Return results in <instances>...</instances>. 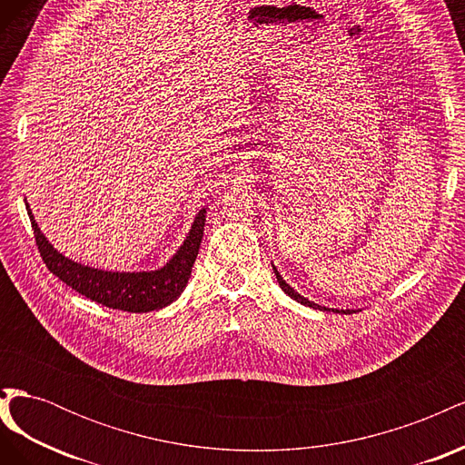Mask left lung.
Wrapping results in <instances>:
<instances>
[{
    "instance_id": "obj_1",
    "label": "left lung",
    "mask_w": 465,
    "mask_h": 465,
    "mask_svg": "<svg viewBox=\"0 0 465 465\" xmlns=\"http://www.w3.org/2000/svg\"><path fill=\"white\" fill-rule=\"evenodd\" d=\"M273 272H275V277H277V283H279V287L281 289H283V292L285 294H289V297L292 299V301H297V302H301V304H304V306H311V308H318V311H331V312H340V314H353L355 311H351V308H347V311H343V308H341V311H337V308H326V306H320V304H316V302H312V301H308V299H304L302 297V294H299L297 291H294L289 283H285V279L283 277H281V273L277 272V267L273 265Z\"/></svg>"
}]
</instances>
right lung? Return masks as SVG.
I'll return each instance as SVG.
<instances>
[{
    "instance_id": "add662e5",
    "label": "right lung",
    "mask_w": 465,
    "mask_h": 465,
    "mask_svg": "<svg viewBox=\"0 0 465 465\" xmlns=\"http://www.w3.org/2000/svg\"><path fill=\"white\" fill-rule=\"evenodd\" d=\"M36 246L48 270L60 277L67 287L75 289L83 297L98 304L116 308L124 312H151L174 302L186 289L192 275V265L198 258L205 227V207L195 215L186 241L176 254L154 272H104L65 258L42 234L33 211L26 203Z\"/></svg>"
}]
</instances>
